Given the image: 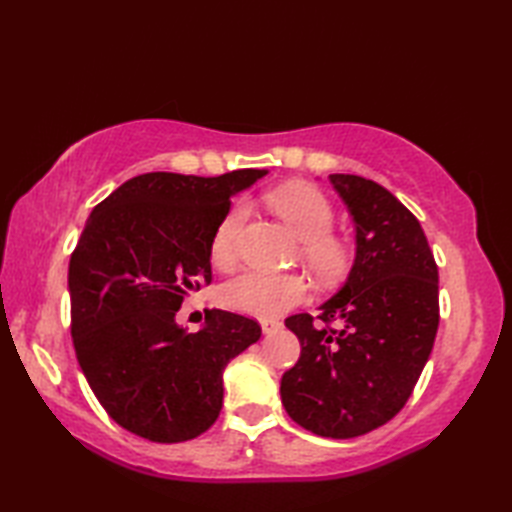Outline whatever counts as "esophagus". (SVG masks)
Listing matches in <instances>:
<instances>
[{"mask_svg": "<svg viewBox=\"0 0 512 512\" xmlns=\"http://www.w3.org/2000/svg\"><path fill=\"white\" fill-rule=\"evenodd\" d=\"M279 328H281V321H277V319H262V332L264 334H273Z\"/></svg>", "mask_w": 512, "mask_h": 512, "instance_id": "obj_1", "label": "esophagus"}]
</instances>
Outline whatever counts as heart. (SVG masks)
<instances>
[{"instance_id":"heart-1","label":"heart","mask_w":512,"mask_h":512,"mask_svg":"<svg viewBox=\"0 0 512 512\" xmlns=\"http://www.w3.org/2000/svg\"><path fill=\"white\" fill-rule=\"evenodd\" d=\"M270 206L301 239V259L323 281H334L350 268V248L332 233L334 209L325 195L310 184H288L270 195ZM246 220V206L235 204L211 239V262L220 270L231 268L237 259V235ZM308 297L306 279L299 275H239L220 288V303L233 312L250 317H279Z\"/></svg>"}]
</instances>
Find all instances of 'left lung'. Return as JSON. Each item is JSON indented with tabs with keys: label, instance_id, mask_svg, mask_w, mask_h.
Wrapping results in <instances>:
<instances>
[{
	"label": "left lung",
	"instance_id": "8db88e82",
	"mask_svg": "<svg viewBox=\"0 0 512 512\" xmlns=\"http://www.w3.org/2000/svg\"><path fill=\"white\" fill-rule=\"evenodd\" d=\"M356 226L347 284L319 317L295 314L301 356L281 376L288 416L323 438H356L407 405L440 323L438 264L420 222L378 182L332 173Z\"/></svg>",
	"mask_w": 512,
	"mask_h": 512
}]
</instances>
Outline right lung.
Here are the masks:
<instances>
[{"label":"right lung","instance_id":"1","mask_svg":"<svg viewBox=\"0 0 512 512\" xmlns=\"http://www.w3.org/2000/svg\"><path fill=\"white\" fill-rule=\"evenodd\" d=\"M262 176L143 173L85 222L68 268L74 352L103 409L140 438L176 444L209 429L226 363L262 336L255 319L224 310H206L200 332L176 325L184 295L211 284V239L231 195Z\"/></svg>","mask_w":512,"mask_h":512}]
</instances>
